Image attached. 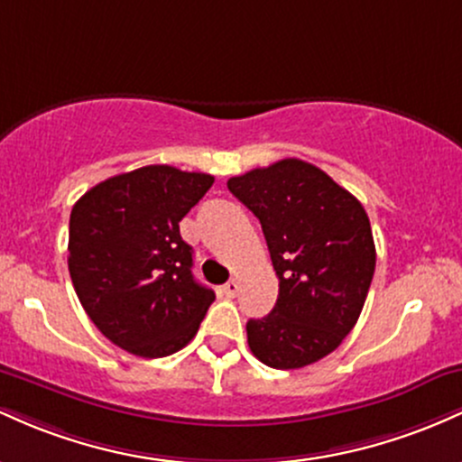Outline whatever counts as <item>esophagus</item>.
<instances>
[{
  "instance_id": "34e87169",
  "label": "esophagus",
  "mask_w": 462,
  "mask_h": 462,
  "mask_svg": "<svg viewBox=\"0 0 462 462\" xmlns=\"http://www.w3.org/2000/svg\"><path fill=\"white\" fill-rule=\"evenodd\" d=\"M220 292H222V294H225V297H226V299H233V297H236V294H237V292H240V283H237V282H236V279H231V282H226V283H225V286H222V288H220Z\"/></svg>"
}]
</instances>
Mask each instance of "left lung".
<instances>
[{"label": "left lung", "instance_id": "left-lung-1", "mask_svg": "<svg viewBox=\"0 0 462 462\" xmlns=\"http://www.w3.org/2000/svg\"><path fill=\"white\" fill-rule=\"evenodd\" d=\"M255 214L279 277L273 312L246 323L253 356L273 369H300L329 356L354 329L375 273L365 207L300 159L226 180Z\"/></svg>", "mask_w": 462, "mask_h": 462}]
</instances>
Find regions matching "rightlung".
I'll use <instances>...</instances> for the list:
<instances>
[{"label":"right lung","mask_w":462,"mask_h":462,"mask_svg":"<svg viewBox=\"0 0 462 462\" xmlns=\"http://www.w3.org/2000/svg\"><path fill=\"white\" fill-rule=\"evenodd\" d=\"M211 185V174L146 165L102 180L71 209V283L93 325L128 354H176L214 303L179 231Z\"/></svg>","instance_id":"add662e5"}]
</instances>
